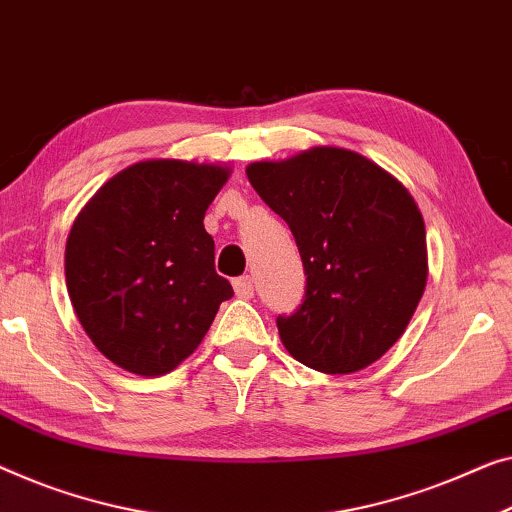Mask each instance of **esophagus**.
<instances>
[{
	"label": "esophagus",
	"mask_w": 512,
	"mask_h": 512,
	"mask_svg": "<svg viewBox=\"0 0 512 512\" xmlns=\"http://www.w3.org/2000/svg\"><path fill=\"white\" fill-rule=\"evenodd\" d=\"M233 288L238 298H251V295H254V279H251L249 274H244V277H238L233 281Z\"/></svg>",
	"instance_id": "1"
}]
</instances>
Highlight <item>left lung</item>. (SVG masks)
Segmentation results:
<instances>
[{
	"mask_svg": "<svg viewBox=\"0 0 512 512\" xmlns=\"http://www.w3.org/2000/svg\"><path fill=\"white\" fill-rule=\"evenodd\" d=\"M256 194L291 228L305 298L277 316L302 365L348 374L402 337L427 284L425 224L409 191L381 166L342 147H314L247 168Z\"/></svg>",
	"mask_w": 512,
	"mask_h": 512,
	"instance_id": "1",
	"label": "left lung"
}]
</instances>
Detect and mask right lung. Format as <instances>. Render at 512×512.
Returning a JSON list of instances; mask_svg holds the SVG:
<instances>
[{
    "label": "right lung",
    "instance_id": "1",
    "mask_svg": "<svg viewBox=\"0 0 512 512\" xmlns=\"http://www.w3.org/2000/svg\"><path fill=\"white\" fill-rule=\"evenodd\" d=\"M226 180L219 166L143 161L103 184L78 214L66 240V288L87 337L117 367L168 374L233 298L203 226Z\"/></svg>",
    "mask_w": 512,
    "mask_h": 512
}]
</instances>
